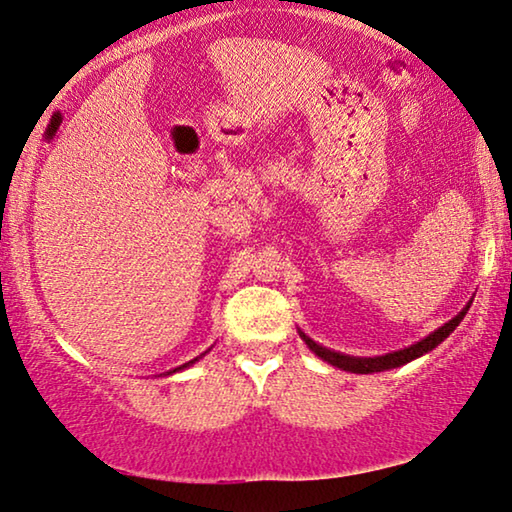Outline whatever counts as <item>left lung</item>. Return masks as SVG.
Returning a JSON list of instances; mask_svg holds the SVG:
<instances>
[{"label":"left lung","instance_id":"left-lung-1","mask_svg":"<svg viewBox=\"0 0 512 512\" xmlns=\"http://www.w3.org/2000/svg\"><path fill=\"white\" fill-rule=\"evenodd\" d=\"M469 305H472V303H467L456 316H453L451 321H446L442 328H437L435 332H431V335L421 339V342L412 344L408 348H401V351H394V353H387V355H376V358H355V355H344V353L330 351V348L316 344L314 339L305 335V332H300V330L298 332H300V337H303V342L310 346V351L319 355L323 362L332 364V367L351 371V373H378V371L403 367V364L417 360V358H421V355H426L428 351H433L435 346H440L444 339L458 328V323L465 319Z\"/></svg>","mask_w":512,"mask_h":512}]
</instances>
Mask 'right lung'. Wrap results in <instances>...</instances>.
I'll return each instance as SVG.
<instances>
[{"label":"right lung","mask_w":512,"mask_h":512,"mask_svg":"<svg viewBox=\"0 0 512 512\" xmlns=\"http://www.w3.org/2000/svg\"><path fill=\"white\" fill-rule=\"evenodd\" d=\"M198 360V358H196ZM196 360H191V362H186V364H182V367H177V369H173V371H168V376H170V373H175V371H182V369H186V367H191V364L193 362H196Z\"/></svg>","instance_id":"right-lung-1"}]
</instances>
